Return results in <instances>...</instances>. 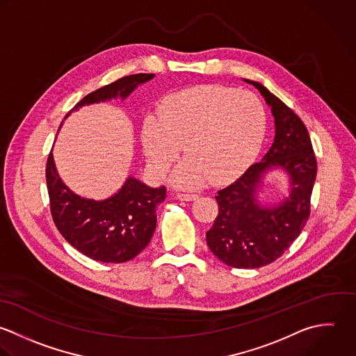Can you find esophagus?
<instances>
[{"label":"esophagus","mask_w":356,"mask_h":356,"mask_svg":"<svg viewBox=\"0 0 356 356\" xmlns=\"http://www.w3.org/2000/svg\"><path fill=\"white\" fill-rule=\"evenodd\" d=\"M177 198L181 200V201H194L198 198L197 194H187V193H180L177 194Z\"/></svg>","instance_id":"1"}]
</instances>
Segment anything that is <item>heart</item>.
<instances>
[{
	"instance_id": "1",
	"label": "heart",
	"mask_w": 356,
	"mask_h": 356,
	"mask_svg": "<svg viewBox=\"0 0 356 356\" xmlns=\"http://www.w3.org/2000/svg\"><path fill=\"white\" fill-rule=\"evenodd\" d=\"M265 133V106L254 92L198 86L165 97L158 115L144 119L141 143L158 175L169 169L183 145L188 159L175 181L190 187L240 176L257 159Z\"/></svg>"
}]
</instances>
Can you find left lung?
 <instances>
[{
	"label": "left lung",
	"instance_id": "1",
	"mask_svg": "<svg viewBox=\"0 0 356 356\" xmlns=\"http://www.w3.org/2000/svg\"><path fill=\"white\" fill-rule=\"evenodd\" d=\"M244 80L257 87L272 108L275 141L261 162L218 191L219 213L207 232V244L227 266L257 269L280 258L305 227L318 163L300 116L261 83ZM273 167L289 175L291 195L279 206L266 207L257 202L256 195L263 175Z\"/></svg>",
	"mask_w": 356,
	"mask_h": 356
}]
</instances>
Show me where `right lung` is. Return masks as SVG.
<instances>
[{"instance_id":"obj_1","label":"right lung","mask_w":356,"mask_h":356,"mask_svg":"<svg viewBox=\"0 0 356 356\" xmlns=\"http://www.w3.org/2000/svg\"><path fill=\"white\" fill-rule=\"evenodd\" d=\"M154 73L124 76L87 94L72 111L83 105L120 97L148 80ZM45 179L52 220L63 238L83 255L105 262L122 264L137 257L151 241L156 226V208L166 198V188H151L134 177L104 201L87 200L72 193L60 180L52 152L45 166Z\"/></svg>"}]
</instances>
